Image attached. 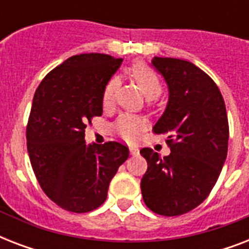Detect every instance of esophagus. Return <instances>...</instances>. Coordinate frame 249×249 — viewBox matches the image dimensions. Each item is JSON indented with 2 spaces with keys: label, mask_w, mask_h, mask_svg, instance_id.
Returning <instances> with one entry per match:
<instances>
[{
  "label": "esophagus",
  "mask_w": 249,
  "mask_h": 249,
  "mask_svg": "<svg viewBox=\"0 0 249 249\" xmlns=\"http://www.w3.org/2000/svg\"><path fill=\"white\" fill-rule=\"evenodd\" d=\"M129 152H130V155H133V156H136V155H138V154H140V150H138V148L137 147H129Z\"/></svg>",
  "instance_id": "34e87169"
}]
</instances>
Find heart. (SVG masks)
Instances as JSON below:
<instances>
[{
    "instance_id": "b5f03b06",
    "label": "heart",
    "mask_w": 249,
    "mask_h": 249,
    "mask_svg": "<svg viewBox=\"0 0 249 249\" xmlns=\"http://www.w3.org/2000/svg\"><path fill=\"white\" fill-rule=\"evenodd\" d=\"M130 76L136 81L144 97L150 101L156 99L161 94L163 88H161L159 77L147 64L141 63V62L133 64L130 67ZM119 85H120V80L116 76L106 84L105 90H103V97H102L105 107L112 106ZM143 128L144 121L141 117L133 116V115H121L112 125L113 132L116 133L119 137H121L123 140L126 141L136 140L137 137L141 134V132L143 130Z\"/></svg>"
}]
</instances>
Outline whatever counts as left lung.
Returning a JSON list of instances; mask_svg holds the SVG:
<instances>
[{
	"mask_svg": "<svg viewBox=\"0 0 249 249\" xmlns=\"http://www.w3.org/2000/svg\"><path fill=\"white\" fill-rule=\"evenodd\" d=\"M151 64L169 93L152 130L168 134L170 154L160 158L151 148L141 150L147 160L141 190L152 212L179 216L201 204L216 185L228 156V115L220 89L195 64L159 56Z\"/></svg>",
	"mask_w": 249,
	"mask_h": 249,
	"instance_id": "left-lung-1",
	"label": "left lung"
}]
</instances>
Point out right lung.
<instances>
[{"instance_id": "obj_1", "label": "right lung", "mask_w": 249, "mask_h": 249, "mask_svg": "<svg viewBox=\"0 0 249 249\" xmlns=\"http://www.w3.org/2000/svg\"><path fill=\"white\" fill-rule=\"evenodd\" d=\"M121 62L98 53L73 55L45 76L33 97L29 160L45 194L70 212L103 204L109 182L129 158L119 142L85 143L86 123L103 112V90Z\"/></svg>"}]
</instances>
